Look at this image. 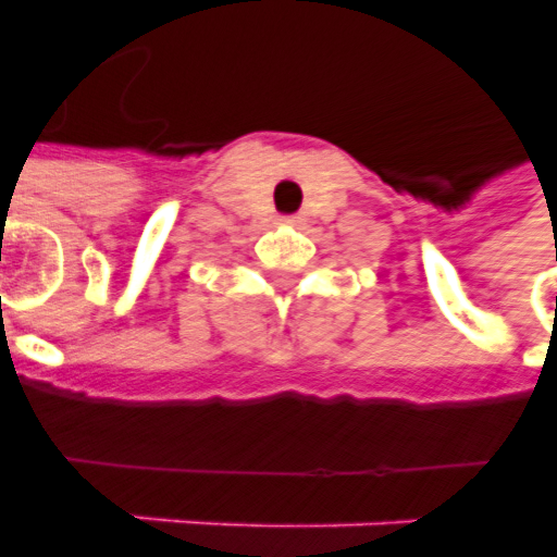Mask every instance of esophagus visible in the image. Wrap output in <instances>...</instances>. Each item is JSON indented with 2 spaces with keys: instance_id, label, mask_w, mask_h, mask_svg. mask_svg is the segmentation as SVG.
Instances as JSON below:
<instances>
[{
  "instance_id": "1",
  "label": "esophagus",
  "mask_w": 557,
  "mask_h": 557,
  "mask_svg": "<svg viewBox=\"0 0 557 557\" xmlns=\"http://www.w3.org/2000/svg\"><path fill=\"white\" fill-rule=\"evenodd\" d=\"M285 222H287V224H297V219H285Z\"/></svg>"
}]
</instances>
